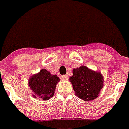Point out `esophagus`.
<instances>
[{
	"label": "esophagus",
	"mask_w": 129,
	"mask_h": 129,
	"mask_svg": "<svg viewBox=\"0 0 129 129\" xmlns=\"http://www.w3.org/2000/svg\"><path fill=\"white\" fill-rule=\"evenodd\" d=\"M62 79H63V80H67V79H69L68 75H62Z\"/></svg>",
	"instance_id": "esophagus-1"
}]
</instances>
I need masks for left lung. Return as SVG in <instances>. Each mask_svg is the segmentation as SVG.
Wrapping results in <instances>:
<instances>
[{
    "instance_id": "1",
    "label": "left lung",
    "mask_w": 129,
    "mask_h": 129,
    "mask_svg": "<svg viewBox=\"0 0 129 129\" xmlns=\"http://www.w3.org/2000/svg\"><path fill=\"white\" fill-rule=\"evenodd\" d=\"M77 96L84 101H92L99 96L103 86V77L85 66L75 69L73 76L69 77Z\"/></svg>"
}]
</instances>
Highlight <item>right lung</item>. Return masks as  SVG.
<instances>
[{
    "label": "right lung",
    "instance_id": "add662e5",
    "mask_svg": "<svg viewBox=\"0 0 129 129\" xmlns=\"http://www.w3.org/2000/svg\"><path fill=\"white\" fill-rule=\"evenodd\" d=\"M60 79L56 75H52L46 69H41L36 75L29 79L28 85L36 96L44 101H47L54 94L56 86Z\"/></svg>",
    "mask_w": 129,
    "mask_h": 129
}]
</instances>
